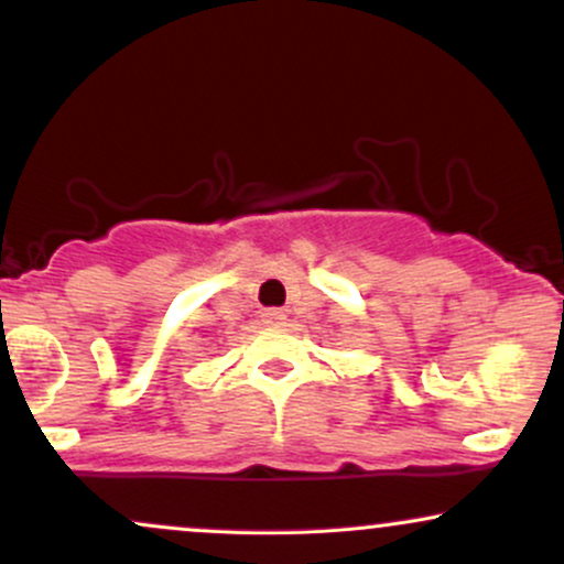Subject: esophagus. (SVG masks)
<instances>
[{
    "instance_id": "1",
    "label": "esophagus",
    "mask_w": 564,
    "mask_h": 564,
    "mask_svg": "<svg viewBox=\"0 0 564 564\" xmlns=\"http://www.w3.org/2000/svg\"><path fill=\"white\" fill-rule=\"evenodd\" d=\"M262 321L268 323V326H283V323H286V313H283V310H264L262 313Z\"/></svg>"
}]
</instances>
